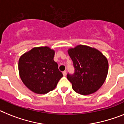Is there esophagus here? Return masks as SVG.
<instances>
[{"instance_id": "1", "label": "esophagus", "mask_w": 124, "mask_h": 124, "mask_svg": "<svg viewBox=\"0 0 124 124\" xmlns=\"http://www.w3.org/2000/svg\"><path fill=\"white\" fill-rule=\"evenodd\" d=\"M62 74H63V76H65V75H67V72H66V71H63V72H62Z\"/></svg>"}]
</instances>
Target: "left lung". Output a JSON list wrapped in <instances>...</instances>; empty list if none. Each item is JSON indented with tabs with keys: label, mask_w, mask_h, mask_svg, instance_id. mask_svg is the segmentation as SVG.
I'll return each mask as SVG.
<instances>
[{
	"label": "left lung",
	"mask_w": 124,
	"mask_h": 124,
	"mask_svg": "<svg viewBox=\"0 0 124 124\" xmlns=\"http://www.w3.org/2000/svg\"><path fill=\"white\" fill-rule=\"evenodd\" d=\"M68 53L75 69L74 74L67 75L73 90L84 95L96 92L107 77V58L99 50L83 45L69 49Z\"/></svg>",
	"instance_id": "left-lung-1"
}]
</instances>
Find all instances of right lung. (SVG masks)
Returning <instances> with one entry per match:
<instances>
[{
	"label": "right lung",
	"instance_id": "1",
	"mask_svg": "<svg viewBox=\"0 0 124 124\" xmlns=\"http://www.w3.org/2000/svg\"><path fill=\"white\" fill-rule=\"evenodd\" d=\"M55 51L49 47H34L19 59L20 78L34 93L45 94L53 90L63 77L54 61Z\"/></svg>",
	"mask_w": 124,
	"mask_h": 124
}]
</instances>
